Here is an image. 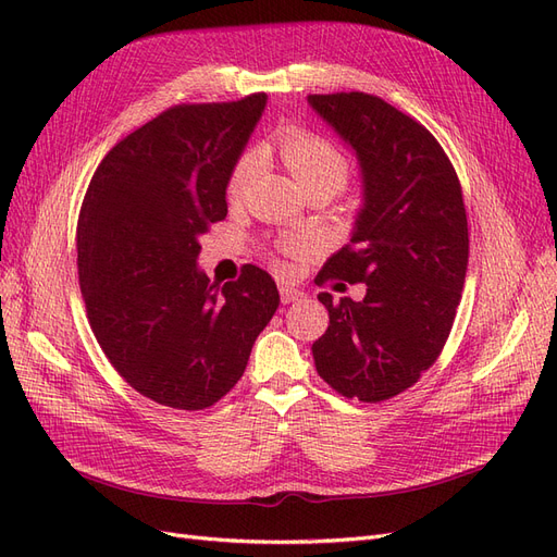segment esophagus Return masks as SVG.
<instances>
[{
    "instance_id": "obj_1",
    "label": "esophagus",
    "mask_w": 557,
    "mask_h": 557,
    "mask_svg": "<svg viewBox=\"0 0 557 557\" xmlns=\"http://www.w3.org/2000/svg\"><path fill=\"white\" fill-rule=\"evenodd\" d=\"M278 293H281V301H283V305H290V301L305 299V293L293 288V285H288V283H281V285H278Z\"/></svg>"
}]
</instances>
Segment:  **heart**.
Listing matches in <instances>:
<instances>
[{"label": "heart", "mask_w": 557, "mask_h": 557, "mask_svg": "<svg viewBox=\"0 0 557 557\" xmlns=\"http://www.w3.org/2000/svg\"><path fill=\"white\" fill-rule=\"evenodd\" d=\"M278 153L285 164V170L290 172L295 183L299 185L301 193H315L323 190L330 195L339 193L348 183L350 164L346 156L327 139L313 137L307 132H285L278 139ZM262 153L260 150H246V153L234 162L230 178H227V199L232 205L248 195L252 183L262 172ZM299 244H290L288 248H297Z\"/></svg>", "instance_id": "1"}]
</instances>
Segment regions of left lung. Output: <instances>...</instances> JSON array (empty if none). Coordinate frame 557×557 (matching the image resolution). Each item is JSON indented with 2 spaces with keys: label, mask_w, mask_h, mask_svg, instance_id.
<instances>
[{
  "label": "left lung",
  "mask_w": 557,
  "mask_h": 557,
  "mask_svg": "<svg viewBox=\"0 0 557 557\" xmlns=\"http://www.w3.org/2000/svg\"><path fill=\"white\" fill-rule=\"evenodd\" d=\"M307 102L352 150L362 183L350 239L315 281L367 288L339 305L318 295L330 325L311 346L313 362L344 397L383 401L432 367L453 327L469 258L460 181L440 141L383 99L336 92Z\"/></svg>",
  "instance_id": "left-lung-1"
}]
</instances>
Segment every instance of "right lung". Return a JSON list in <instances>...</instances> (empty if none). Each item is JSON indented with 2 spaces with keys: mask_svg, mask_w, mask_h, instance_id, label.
I'll list each match as a JSON object with an SVG mask.
<instances>
[{
  "mask_svg": "<svg viewBox=\"0 0 557 557\" xmlns=\"http://www.w3.org/2000/svg\"><path fill=\"white\" fill-rule=\"evenodd\" d=\"M267 95L183 104L115 144L83 199L76 248L90 327L134 391L199 411L227 395L278 309L256 264L221 290L197 267L201 234L227 215V178Z\"/></svg>",
  "mask_w": 557,
  "mask_h": 557,
  "instance_id": "right-lung-1",
  "label": "right lung"
}]
</instances>
